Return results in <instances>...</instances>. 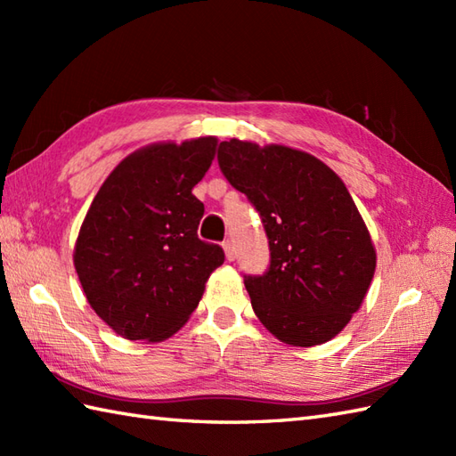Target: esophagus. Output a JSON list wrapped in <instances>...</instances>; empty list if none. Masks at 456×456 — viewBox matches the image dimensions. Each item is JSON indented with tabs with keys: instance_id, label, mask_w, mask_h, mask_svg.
I'll list each match as a JSON object with an SVG mask.
<instances>
[{
	"instance_id": "esophagus-1",
	"label": "esophagus",
	"mask_w": 456,
	"mask_h": 456,
	"mask_svg": "<svg viewBox=\"0 0 456 456\" xmlns=\"http://www.w3.org/2000/svg\"><path fill=\"white\" fill-rule=\"evenodd\" d=\"M223 250H225V256H227V260H235V256H237V250H235L233 240H225V243H223Z\"/></svg>"
}]
</instances>
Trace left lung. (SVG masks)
<instances>
[{
    "label": "left lung",
    "instance_id": "8db88e82",
    "mask_svg": "<svg viewBox=\"0 0 456 456\" xmlns=\"http://www.w3.org/2000/svg\"><path fill=\"white\" fill-rule=\"evenodd\" d=\"M217 160L268 237V270L245 278L260 323L286 345L331 341L358 312L376 270L370 233L343 180L284 144L223 141Z\"/></svg>",
    "mask_w": 456,
    "mask_h": 456
}]
</instances>
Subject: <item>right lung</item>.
<instances>
[{"mask_svg":"<svg viewBox=\"0 0 456 456\" xmlns=\"http://www.w3.org/2000/svg\"><path fill=\"white\" fill-rule=\"evenodd\" d=\"M217 139L154 142L113 168L86 213L74 266L86 299L115 333L159 343L188 322L225 255L198 239Z\"/></svg>","mask_w":456,"mask_h":456,"instance_id":"right-lung-1","label":"right lung"}]
</instances>
